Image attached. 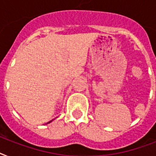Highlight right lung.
I'll use <instances>...</instances> for the list:
<instances>
[{"instance_id":"add662e5","label":"right lung","mask_w":156,"mask_h":156,"mask_svg":"<svg viewBox=\"0 0 156 156\" xmlns=\"http://www.w3.org/2000/svg\"><path fill=\"white\" fill-rule=\"evenodd\" d=\"M52 121H53V120H52V121H49V122H48V123H50V122H52ZM48 123H47V124H48Z\"/></svg>"}]
</instances>
